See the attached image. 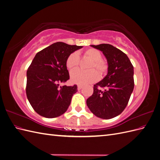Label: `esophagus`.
<instances>
[{"label": "esophagus", "instance_id": "34e87169", "mask_svg": "<svg viewBox=\"0 0 160 160\" xmlns=\"http://www.w3.org/2000/svg\"><path fill=\"white\" fill-rule=\"evenodd\" d=\"M82 88H83V85H77V89H78V90H80Z\"/></svg>", "mask_w": 160, "mask_h": 160}]
</instances>
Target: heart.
<instances>
[{
    "label": "heart",
    "instance_id": "1",
    "mask_svg": "<svg viewBox=\"0 0 160 160\" xmlns=\"http://www.w3.org/2000/svg\"><path fill=\"white\" fill-rule=\"evenodd\" d=\"M83 57L85 59L90 60V62L87 66L88 71L77 69L71 72V79L75 83L81 85L90 84L98 81L99 75L101 77H104L107 74L108 71V62L101 59V52L96 49L90 48L83 51ZM79 56L78 53L73 52L67 57L66 60V66L67 69L71 71L76 69L79 64ZM98 70V73L94 70ZM100 74H99L98 73Z\"/></svg>",
    "mask_w": 160,
    "mask_h": 160
}]
</instances>
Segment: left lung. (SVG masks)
<instances>
[{"mask_svg":"<svg viewBox=\"0 0 160 160\" xmlns=\"http://www.w3.org/2000/svg\"><path fill=\"white\" fill-rule=\"evenodd\" d=\"M91 47L103 52L108 61V72L102 81L94 85L93 93L87 99V105L97 117L113 118L126 108L133 92V66L126 54L113 45Z\"/></svg>","mask_w":160,"mask_h":160,"instance_id":"8db88e82","label":"left lung"}]
</instances>
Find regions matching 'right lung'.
I'll return each instance as SVG.
<instances>
[{
    "mask_svg": "<svg viewBox=\"0 0 160 160\" xmlns=\"http://www.w3.org/2000/svg\"><path fill=\"white\" fill-rule=\"evenodd\" d=\"M83 47L57 42L38 52L27 72L26 93L33 109L47 118L63 114L70 105L77 86L63 85L69 79L66 60Z\"/></svg>",
    "mask_w": 160,
    "mask_h": 160,
    "instance_id": "add662e5",
    "label": "right lung"
}]
</instances>
